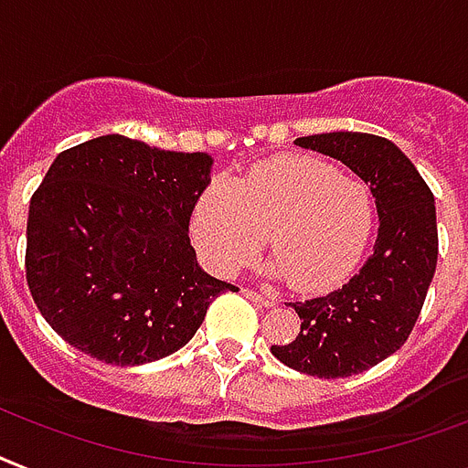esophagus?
<instances>
[{"mask_svg":"<svg viewBox=\"0 0 468 468\" xmlns=\"http://www.w3.org/2000/svg\"><path fill=\"white\" fill-rule=\"evenodd\" d=\"M242 293H245L247 298H252V300H257V303H261V305H267V307L273 305V298H269V295L260 293V291H252V288H245Z\"/></svg>","mask_w":468,"mask_h":468,"instance_id":"34e87169","label":"esophagus"}]
</instances>
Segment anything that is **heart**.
I'll use <instances>...</instances> for the list:
<instances>
[{"instance_id":"1","label":"heart","mask_w":468,"mask_h":468,"mask_svg":"<svg viewBox=\"0 0 468 468\" xmlns=\"http://www.w3.org/2000/svg\"><path fill=\"white\" fill-rule=\"evenodd\" d=\"M192 240L216 273H233L260 254L269 273L300 291L334 286L356 267L372 230L366 182L324 161L279 158L238 180L211 182L192 208Z\"/></svg>"}]
</instances>
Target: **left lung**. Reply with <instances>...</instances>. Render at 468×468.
<instances>
[{"label":"left lung","mask_w":468,"mask_h":468,"mask_svg":"<svg viewBox=\"0 0 468 468\" xmlns=\"http://www.w3.org/2000/svg\"><path fill=\"white\" fill-rule=\"evenodd\" d=\"M295 146L336 158L370 185L378 240L344 286L293 303L300 332L271 353L313 378H351L399 351L419 320L438 264L435 197L404 151L363 132L300 136Z\"/></svg>","instance_id":"left-lung-1"}]
</instances>
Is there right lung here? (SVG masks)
Segmentation results:
<instances>
[{
    "instance_id": "obj_1",
    "label": "right lung",
    "mask_w": 468,
    "mask_h": 468,
    "mask_svg": "<svg viewBox=\"0 0 468 468\" xmlns=\"http://www.w3.org/2000/svg\"><path fill=\"white\" fill-rule=\"evenodd\" d=\"M214 158L108 134L67 148L36 189L26 279L48 324L110 366H144L187 344L235 286L208 276L189 216Z\"/></svg>"
}]
</instances>
